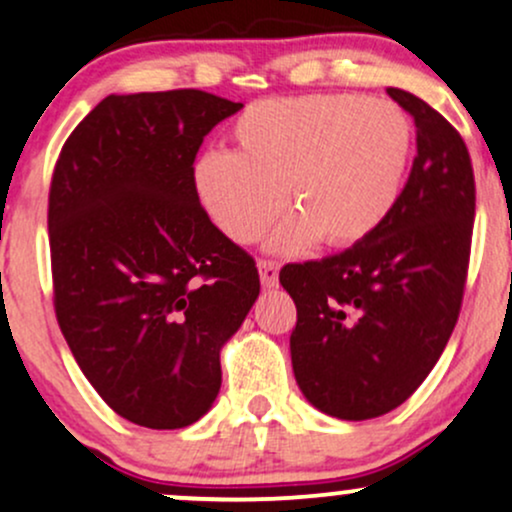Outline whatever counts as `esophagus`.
<instances>
[{"instance_id": "obj_1", "label": "esophagus", "mask_w": 512, "mask_h": 512, "mask_svg": "<svg viewBox=\"0 0 512 512\" xmlns=\"http://www.w3.org/2000/svg\"><path fill=\"white\" fill-rule=\"evenodd\" d=\"M257 269H260V279L264 289H274V286L279 284V262L260 260L257 262Z\"/></svg>"}]
</instances>
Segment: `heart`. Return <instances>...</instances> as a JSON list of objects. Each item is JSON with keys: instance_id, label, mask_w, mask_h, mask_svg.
Returning a JSON list of instances; mask_svg holds the SVG:
<instances>
[{"instance_id": "obj_1", "label": "heart", "mask_w": 512, "mask_h": 512, "mask_svg": "<svg viewBox=\"0 0 512 512\" xmlns=\"http://www.w3.org/2000/svg\"><path fill=\"white\" fill-rule=\"evenodd\" d=\"M236 151L195 163V192L209 219L252 243L286 202L296 211L269 245L301 250L363 240L399 197L411 127L397 105L358 96H296L252 103L231 127Z\"/></svg>"}]
</instances>
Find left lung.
Returning <instances> with one entry per match:
<instances>
[{
	"label": "left lung",
	"instance_id": "1",
	"mask_svg": "<svg viewBox=\"0 0 512 512\" xmlns=\"http://www.w3.org/2000/svg\"><path fill=\"white\" fill-rule=\"evenodd\" d=\"M387 96L416 125V158L395 207L344 252L279 272L298 313L296 383L313 407L344 421L383 416L424 383L455 330L472 250L467 144L414 93Z\"/></svg>",
	"mask_w": 512,
	"mask_h": 512
}]
</instances>
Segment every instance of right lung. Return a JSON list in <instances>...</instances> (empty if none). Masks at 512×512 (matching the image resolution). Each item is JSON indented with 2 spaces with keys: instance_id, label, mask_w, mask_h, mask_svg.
I'll return each mask as SVG.
<instances>
[{
  "instance_id": "obj_1",
  "label": "right lung",
  "mask_w": 512,
  "mask_h": 512,
  "mask_svg": "<svg viewBox=\"0 0 512 512\" xmlns=\"http://www.w3.org/2000/svg\"><path fill=\"white\" fill-rule=\"evenodd\" d=\"M243 108L197 88L108 96L50 182L55 315L88 383L122 419L182 428L221 387V346L260 296L255 260L199 204L204 137Z\"/></svg>"
}]
</instances>
